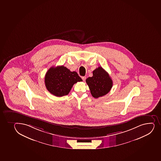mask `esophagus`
<instances>
[{
	"instance_id": "esophagus-1",
	"label": "esophagus",
	"mask_w": 161,
	"mask_h": 161,
	"mask_svg": "<svg viewBox=\"0 0 161 161\" xmlns=\"http://www.w3.org/2000/svg\"><path fill=\"white\" fill-rule=\"evenodd\" d=\"M82 79L83 80V81H85L86 80V76H82Z\"/></svg>"
}]
</instances>
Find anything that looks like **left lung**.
<instances>
[{
    "instance_id": "left-lung-1",
    "label": "left lung",
    "mask_w": 161,
    "mask_h": 161,
    "mask_svg": "<svg viewBox=\"0 0 161 161\" xmlns=\"http://www.w3.org/2000/svg\"><path fill=\"white\" fill-rule=\"evenodd\" d=\"M91 94L93 97L98 98L106 95L113 86V80L109 75L101 66L93 71V76L86 79Z\"/></svg>"
}]
</instances>
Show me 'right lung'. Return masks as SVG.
Masks as SVG:
<instances>
[{
  "label": "right lung",
  "instance_id": "obj_1",
  "mask_svg": "<svg viewBox=\"0 0 161 161\" xmlns=\"http://www.w3.org/2000/svg\"><path fill=\"white\" fill-rule=\"evenodd\" d=\"M44 81L50 93L60 97L68 95L73 85L77 82L82 81V80L76 72L70 71L61 65L50 68L45 75Z\"/></svg>",
  "mask_w": 161,
  "mask_h": 161
}]
</instances>
